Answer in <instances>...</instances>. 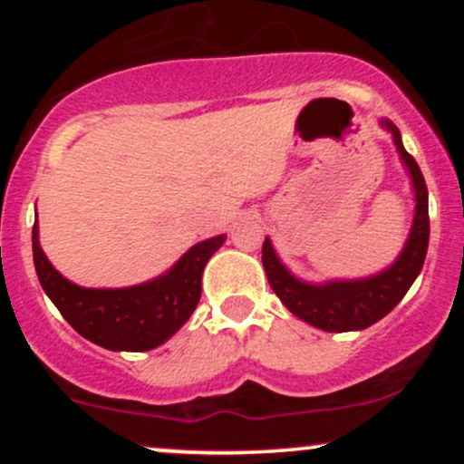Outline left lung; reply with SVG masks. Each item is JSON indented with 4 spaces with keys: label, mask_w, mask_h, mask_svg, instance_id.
Wrapping results in <instances>:
<instances>
[{
    "label": "left lung",
    "mask_w": 464,
    "mask_h": 464,
    "mask_svg": "<svg viewBox=\"0 0 464 464\" xmlns=\"http://www.w3.org/2000/svg\"><path fill=\"white\" fill-rule=\"evenodd\" d=\"M384 126L392 132L397 150L401 154L403 163L408 165L414 185V196H417V214H414L412 231H410L406 248L391 268L371 276V279L310 285L287 273L285 266L275 255L270 239H264L262 262L273 292L295 316L303 318L314 327L324 329V332L366 329L380 318H384L403 299L410 285L414 284L420 268H423L425 255H428V185H425V179L414 157L403 148L397 126L388 120L384 121Z\"/></svg>",
    "instance_id": "obj_1"
}]
</instances>
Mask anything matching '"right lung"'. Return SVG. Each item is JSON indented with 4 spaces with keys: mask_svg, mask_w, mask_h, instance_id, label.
I'll list each match as a JSON object with an SVG mask.
<instances>
[{
    "mask_svg": "<svg viewBox=\"0 0 464 464\" xmlns=\"http://www.w3.org/2000/svg\"><path fill=\"white\" fill-rule=\"evenodd\" d=\"M225 239H205L189 248L169 273L121 290H92L67 281L41 250L36 222L32 227V255L41 287L80 335L111 351H148L165 343L196 310L202 270Z\"/></svg>",
    "mask_w": 464,
    "mask_h": 464,
    "instance_id": "add662e5",
    "label": "right lung"
}]
</instances>
